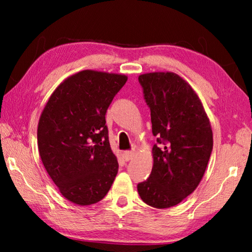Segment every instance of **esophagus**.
Masks as SVG:
<instances>
[{
  "mask_svg": "<svg viewBox=\"0 0 252 252\" xmlns=\"http://www.w3.org/2000/svg\"><path fill=\"white\" fill-rule=\"evenodd\" d=\"M134 151H126L125 153H123V157H125V159L126 160V161H130L132 158L134 157Z\"/></svg>",
  "mask_w": 252,
  "mask_h": 252,
  "instance_id": "esophagus-1",
  "label": "esophagus"
}]
</instances>
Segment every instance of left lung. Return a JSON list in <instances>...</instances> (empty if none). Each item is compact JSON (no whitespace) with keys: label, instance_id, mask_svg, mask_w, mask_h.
I'll use <instances>...</instances> for the list:
<instances>
[{"label":"left lung","instance_id":"1","mask_svg":"<svg viewBox=\"0 0 252 252\" xmlns=\"http://www.w3.org/2000/svg\"><path fill=\"white\" fill-rule=\"evenodd\" d=\"M139 82L151 111L153 167L138 185L149 206H177L199 186L212 151L210 121L197 93L173 72L141 74Z\"/></svg>","mask_w":252,"mask_h":252}]
</instances>
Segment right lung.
Here are the masks:
<instances>
[{
  "label": "right lung",
  "mask_w": 252,
  "mask_h": 252,
  "mask_svg": "<svg viewBox=\"0 0 252 252\" xmlns=\"http://www.w3.org/2000/svg\"><path fill=\"white\" fill-rule=\"evenodd\" d=\"M126 75L84 70L55 89L42 111L37 147L43 165L69 201L89 206L105 197L119 164L105 113Z\"/></svg>",
  "instance_id": "right-lung-1"
}]
</instances>
